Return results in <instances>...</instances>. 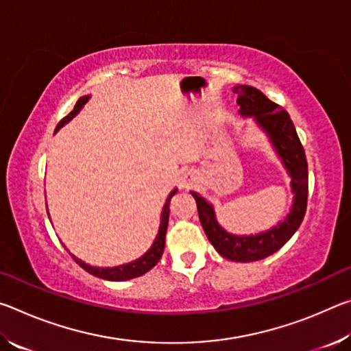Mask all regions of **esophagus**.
I'll return each mask as SVG.
<instances>
[{
    "label": "esophagus",
    "mask_w": 351,
    "mask_h": 351,
    "mask_svg": "<svg viewBox=\"0 0 351 351\" xmlns=\"http://www.w3.org/2000/svg\"><path fill=\"white\" fill-rule=\"evenodd\" d=\"M195 181H197V176H195L193 173H190V171H189V173H186V175L182 176L181 184H182V187H189L190 184L195 182Z\"/></svg>",
    "instance_id": "34e87169"
}]
</instances>
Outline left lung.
<instances>
[{
	"label": "left lung",
	"instance_id": "left-lung-1",
	"mask_svg": "<svg viewBox=\"0 0 351 351\" xmlns=\"http://www.w3.org/2000/svg\"><path fill=\"white\" fill-rule=\"evenodd\" d=\"M234 93L239 94L241 116H252L258 127L268 134L272 147L280 156L285 169L291 176V189L294 199L288 217L266 232L255 235H232L218 224L215 210L210 203L190 192L197 201L198 215L207 239L219 255L232 261H255L277 252L299 229L306 212L308 198V164L305 150L300 144L294 123L280 105L265 96L257 88L237 85Z\"/></svg>",
	"mask_w": 351,
	"mask_h": 351
}]
</instances>
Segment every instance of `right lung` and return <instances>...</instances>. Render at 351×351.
<instances>
[{"instance_id": "obj_1", "label": "right lung", "mask_w": 351, "mask_h": 351, "mask_svg": "<svg viewBox=\"0 0 351 351\" xmlns=\"http://www.w3.org/2000/svg\"><path fill=\"white\" fill-rule=\"evenodd\" d=\"M88 99H90V96H83V97H80L79 100H77V104L74 105V110L71 111L68 116H64L60 122H58L56 132H58V128H62L64 123H68L71 119H73L77 114V112L82 110V106L88 102ZM176 192H178V189L171 190V192H170L169 198H167V203H165L164 209H162L161 224H159V232L156 235V240H154L152 247L148 249V251L144 255H142L141 258L132 261V263L116 266V268H97V266L86 265L85 261L79 260L73 254H71V257L75 260V263L79 265L80 268H83L86 272H90V274L96 276L99 278H104V280L123 282V280H130V278H134V277H139L142 274H145V272L150 271L153 266L156 265L159 260H161V255L164 252V246H165V234H167V226H169L170 199L175 197Z\"/></svg>"}]
</instances>
